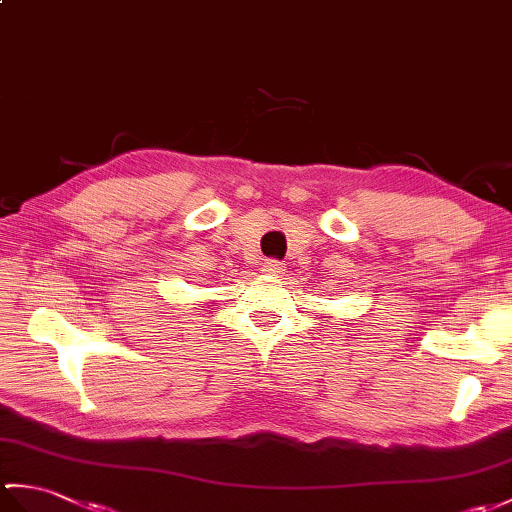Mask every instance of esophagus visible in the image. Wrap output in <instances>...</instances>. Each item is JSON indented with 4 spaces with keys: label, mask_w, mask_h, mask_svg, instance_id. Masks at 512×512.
Returning <instances> with one entry per match:
<instances>
[{
    "label": "esophagus",
    "mask_w": 512,
    "mask_h": 512,
    "mask_svg": "<svg viewBox=\"0 0 512 512\" xmlns=\"http://www.w3.org/2000/svg\"><path fill=\"white\" fill-rule=\"evenodd\" d=\"M261 270L270 272V275H279V272L285 270V264H281V261H277V259H266L264 268H261Z\"/></svg>",
    "instance_id": "obj_1"
}]
</instances>
